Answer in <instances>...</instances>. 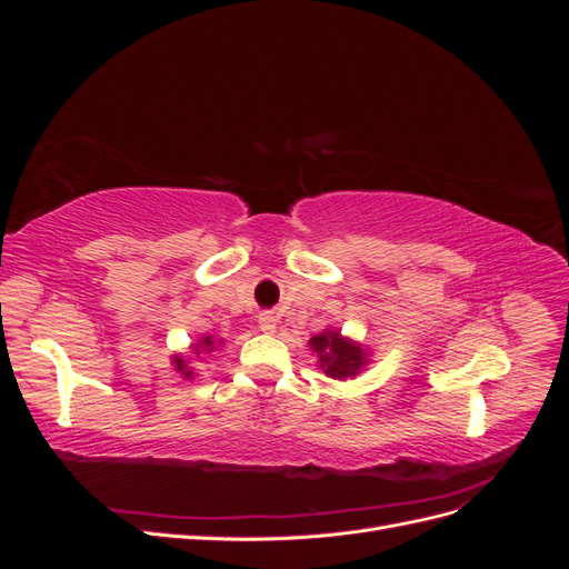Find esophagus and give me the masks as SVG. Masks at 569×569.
<instances>
[{
  "label": "esophagus",
  "mask_w": 569,
  "mask_h": 569,
  "mask_svg": "<svg viewBox=\"0 0 569 569\" xmlns=\"http://www.w3.org/2000/svg\"><path fill=\"white\" fill-rule=\"evenodd\" d=\"M258 327H261V332L272 335L274 330H278V318H274L272 313H261L258 316Z\"/></svg>",
  "instance_id": "obj_1"
}]
</instances>
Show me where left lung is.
Returning <instances> with one entry per match:
<instances>
[{
	"label": "left lung",
	"mask_w": 569,
	"mask_h": 569,
	"mask_svg": "<svg viewBox=\"0 0 569 569\" xmlns=\"http://www.w3.org/2000/svg\"><path fill=\"white\" fill-rule=\"evenodd\" d=\"M308 347L318 356V368L330 380H353L370 360V351L363 343L343 337L339 327H325L320 335L308 339Z\"/></svg>",
	"instance_id": "8db88e82"
}]
</instances>
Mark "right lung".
I'll list each match as a JSON object with an SVG mask.
<instances>
[{"label":"right lung","mask_w":569,"mask_h":569,"mask_svg":"<svg viewBox=\"0 0 569 569\" xmlns=\"http://www.w3.org/2000/svg\"><path fill=\"white\" fill-rule=\"evenodd\" d=\"M220 347H222V339H216L211 335H206V337H199L194 343H189V356H184V353H173V356H170V363H173V368L182 377H187V380H192V377H194V368H192L194 358H201L203 353H211V351H216Z\"/></svg>","instance_id":"add662e5"}]
</instances>
